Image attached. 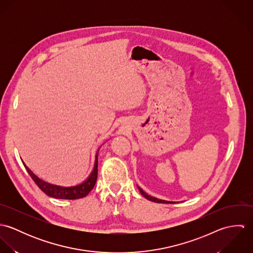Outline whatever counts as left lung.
Wrapping results in <instances>:
<instances>
[{
  "label": "left lung",
  "instance_id": "obj_1",
  "mask_svg": "<svg viewBox=\"0 0 253 253\" xmlns=\"http://www.w3.org/2000/svg\"><path fill=\"white\" fill-rule=\"evenodd\" d=\"M138 189H139V191H140V193L142 194V196L146 198L147 200H149V201H151V202H154V203H159V204H174V202H168V201H164V200H159V199H157V198H154V197H151V196H149V195H147L146 193H145L144 191L140 188V187H138Z\"/></svg>",
  "mask_w": 253,
  "mask_h": 253
}]
</instances>
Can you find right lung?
<instances>
[{
  "mask_svg": "<svg viewBox=\"0 0 253 253\" xmlns=\"http://www.w3.org/2000/svg\"><path fill=\"white\" fill-rule=\"evenodd\" d=\"M98 153L96 154L95 158V163H94V168L90 175L87 177V179L83 182L82 184H79L77 186H72V187H62V186H57L53 184H49L47 182H44L42 179H40L38 176H36L23 163L26 170L28 171L29 175L32 177V179L38 185V187L48 197L55 198V199H61V200H76V199H81L85 196L92 190L94 187L96 179H97V160Z\"/></svg>",
  "mask_w": 253,
  "mask_h": 253,
  "instance_id": "right-lung-1",
  "label": "right lung"
}]
</instances>
